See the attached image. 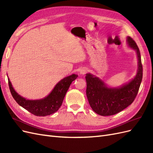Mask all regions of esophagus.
<instances>
[{
	"label": "esophagus",
	"mask_w": 153,
	"mask_h": 153,
	"mask_svg": "<svg viewBox=\"0 0 153 153\" xmlns=\"http://www.w3.org/2000/svg\"><path fill=\"white\" fill-rule=\"evenodd\" d=\"M87 71V68H82V69H80V74H81V75H84V74L86 73Z\"/></svg>",
	"instance_id": "obj_1"
}]
</instances>
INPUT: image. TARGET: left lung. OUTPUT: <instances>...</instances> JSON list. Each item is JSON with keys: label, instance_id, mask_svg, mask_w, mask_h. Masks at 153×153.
<instances>
[{"label": "left lung", "instance_id": "obj_1", "mask_svg": "<svg viewBox=\"0 0 153 153\" xmlns=\"http://www.w3.org/2000/svg\"><path fill=\"white\" fill-rule=\"evenodd\" d=\"M127 43L135 50L138 58L136 76L130 82L119 87H108L103 81L91 73L86 74V94L94 112L103 116L116 114L130 105L138 94L142 80V65L139 48L135 41L127 37Z\"/></svg>", "mask_w": 153, "mask_h": 153}]
</instances>
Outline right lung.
<instances>
[{
	"label": "right lung",
	"mask_w": 153,
	"mask_h": 153,
	"mask_svg": "<svg viewBox=\"0 0 153 153\" xmlns=\"http://www.w3.org/2000/svg\"><path fill=\"white\" fill-rule=\"evenodd\" d=\"M77 77L78 75L75 74L65 77L57 83L47 97L36 100H27L18 94L9 78L8 83L11 93L18 105L36 116H46L57 112L61 107L69 86Z\"/></svg>",
	"instance_id": "right-lung-1"
}]
</instances>
